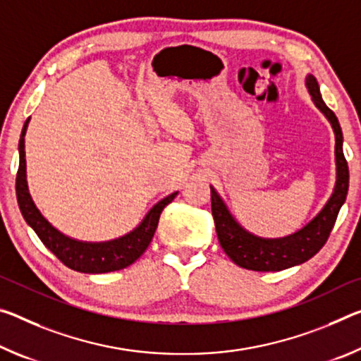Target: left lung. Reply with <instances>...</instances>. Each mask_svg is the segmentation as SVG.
<instances>
[{
	"instance_id": "8db88e82",
	"label": "left lung",
	"mask_w": 361,
	"mask_h": 361,
	"mask_svg": "<svg viewBox=\"0 0 361 361\" xmlns=\"http://www.w3.org/2000/svg\"><path fill=\"white\" fill-rule=\"evenodd\" d=\"M305 87L312 96L313 104L328 118L336 138V185L333 194L313 219L295 231L284 238H260L243 228L228 210L226 204L220 197L214 186H210L212 215L215 220V230L221 249L230 259L245 270L254 271H281L286 268L300 265L318 252L328 241L333 230L337 214L345 202L348 191V167L342 151V130L336 114L324 104L319 93L317 78L312 73L305 77Z\"/></svg>"
}]
</instances>
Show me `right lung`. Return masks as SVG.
Segmentation results:
<instances>
[{"label": "right lung", "mask_w": 361, "mask_h": 361, "mask_svg": "<svg viewBox=\"0 0 361 361\" xmlns=\"http://www.w3.org/2000/svg\"><path fill=\"white\" fill-rule=\"evenodd\" d=\"M30 117L25 120L19 140V170L16 178V194L17 204L22 212V216L27 225L37 233L42 243L71 270L80 273L99 274L122 270L130 267L142 255V252L151 244L154 233L157 230V223L162 210L176 197V192L169 194L162 201H159L154 207L147 212L145 219L135 230L123 234V236L111 239V241L90 243L78 241L71 236H66L57 228L44 219L42 212L33 202L28 191L27 183V162H25V133Z\"/></svg>", "instance_id": "add662e5"}]
</instances>
